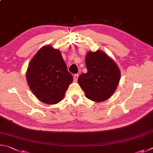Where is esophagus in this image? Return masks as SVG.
I'll use <instances>...</instances> for the list:
<instances>
[{
    "instance_id": "esophagus-1",
    "label": "esophagus",
    "mask_w": 153,
    "mask_h": 153,
    "mask_svg": "<svg viewBox=\"0 0 153 153\" xmlns=\"http://www.w3.org/2000/svg\"><path fill=\"white\" fill-rule=\"evenodd\" d=\"M79 78V74H74V82H76L77 80H78Z\"/></svg>"
}]
</instances>
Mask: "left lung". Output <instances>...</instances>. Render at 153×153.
<instances>
[{"label":"left lung","mask_w":153,"mask_h":153,"mask_svg":"<svg viewBox=\"0 0 153 153\" xmlns=\"http://www.w3.org/2000/svg\"><path fill=\"white\" fill-rule=\"evenodd\" d=\"M85 64L87 72L78 79L85 96L95 102L108 100L116 90L121 76L117 64L106 53L97 50L87 53Z\"/></svg>","instance_id":"obj_1"}]
</instances>
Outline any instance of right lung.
<instances>
[{"label":"right lung","mask_w":153,"mask_h":153,"mask_svg":"<svg viewBox=\"0 0 153 153\" xmlns=\"http://www.w3.org/2000/svg\"><path fill=\"white\" fill-rule=\"evenodd\" d=\"M26 79L36 97L49 105L62 100L73 81L60 50L50 45L40 48L31 59L26 72Z\"/></svg>","instance_id":"right-lung-1"}]
</instances>
